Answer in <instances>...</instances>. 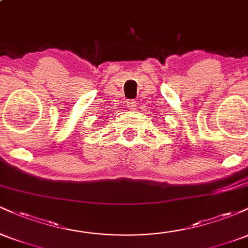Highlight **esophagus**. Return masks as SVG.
Wrapping results in <instances>:
<instances>
[{
	"instance_id": "esophagus-1",
	"label": "esophagus",
	"mask_w": 248,
	"mask_h": 248,
	"mask_svg": "<svg viewBox=\"0 0 248 248\" xmlns=\"http://www.w3.org/2000/svg\"><path fill=\"white\" fill-rule=\"evenodd\" d=\"M127 107H128V109L134 110L136 108V102L133 101V100H129L127 102Z\"/></svg>"
}]
</instances>
